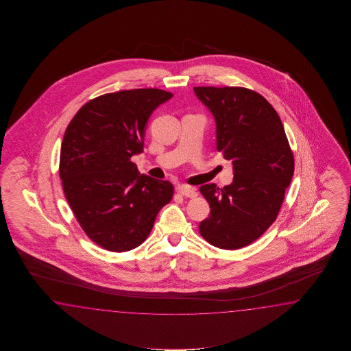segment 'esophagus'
<instances>
[{
	"label": "esophagus",
	"mask_w": 351,
	"mask_h": 351,
	"mask_svg": "<svg viewBox=\"0 0 351 351\" xmlns=\"http://www.w3.org/2000/svg\"><path fill=\"white\" fill-rule=\"evenodd\" d=\"M178 192L179 193L182 194L183 197H186V198H195V197L198 195L197 189L189 186H178Z\"/></svg>",
	"instance_id": "34e87169"
}]
</instances>
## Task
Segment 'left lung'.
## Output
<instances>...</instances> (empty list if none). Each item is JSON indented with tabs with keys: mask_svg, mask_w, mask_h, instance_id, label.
Listing matches in <instances>:
<instances>
[{
	"mask_svg": "<svg viewBox=\"0 0 351 351\" xmlns=\"http://www.w3.org/2000/svg\"><path fill=\"white\" fill-rule=\"evenodd\" d=\"M216 119L217 149L232 160L233 182L199 188L210 207L202 237L222 250L260 239L276 221L291 183L295 159L282 121L261 94L241 86H195Z\"/></svg>",
	"mask_w": 351,
	"mask_h": 351,
	"instance_id": "left-lung-1",
	"label": "left lung"
}]
</instances>
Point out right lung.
I'll list each match as a JSON object with an SVG mask.
<instances>
[{
	"label": "right lung",
	"mask_w": 351,
	"mask_h": 351,
	"mask_svg": "<svg viewBox=\"0 0 351 351\" xmlns=\"http://www.w3.org/2000/svg\"><path fill=\"white\" fill-rule=\"evenodd\" d=\"M172 97L156 88L108 93L82 105L67 125L59 165L64 194L82 231L104 250L141 246L172 201L169 180L139 176L132 162L143 152L150 114Z\"/></svg>",
	"instance_id": "right-lung-1"
}]
</instances>
